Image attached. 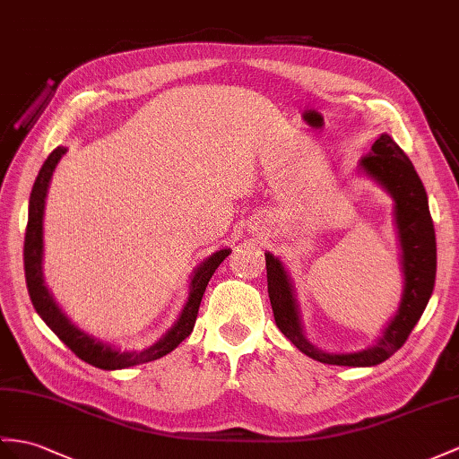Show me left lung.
Masks as SVG:
<instances>
[{"instance_id":"obj_1","label":"left lung","mask_w":459,"mask_h":459,"mask_svg":"<svg viewBox=\"0 0 459 459\" xmlns=\"http://www.w3.org/2000/svg\"><path fill=\"white\" fill-rule=\"evenodd\" d=\"M360 165L366 173L377 178L391 196L395 198V221L399 228V241L403 249V273H405V292L395 319L389 323L384 337L372 349L354 354H329L309 344L301 333L296 299L292 294L288 276L282 263L274 259L271 253L266 259V282L268 298H271L273 314L278 329L294 342L309 359L323 364L337 366H376L395 354L409 339L415 329L424 307H427L434 290L436 278V236L434 223L429 210V198L420 177L405 155V152L382 134L372 152L366 153Z\"/></svg>"}]
</instances>
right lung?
Listing matches in <instances>:
<instances>
[{"label":"right lung","mask_w":459,"mask_h":459,"mask_svg":"<svg viewBox=\"0 0 459 459\" xmlns=\"http://www.w3.org/2000/svg\"><path fill=\"white\" fill-rule=\"evenodd\" d=\"M64 153H65V148H56L48 155V160L44 161L42 169L39 171V177L35 181V186H32V191H30L23 259H25L27 288H29V296H30L32 306H35L37 314L44 319V323H47V325L56 334H58V339L65 346H68L77 359H82L83 362L91 364L95 368H100V370H122V368H128V366L158 360V359H161V356L175 351L177 346L193 333L200 301H203L206 286L210 282L212 274L216 273V268L230 255V249H221V251L214 253L206 263L200 264V268L193 276L191 294H188V301H186L181 317H178L175 327L167 333L160 342H155L153 346H150V349H145L142 352H120V351L110 349V346H107V344L95 342L91 337H87L85 333L75 329L72 323L65 319V316L58 309V306L54 304V299L48 294V290H47V286H44V281H42L40 264H42L44 198H47V188L50 183L52 171L56 169V165H58Z\"/></svg>","instance_id":"right-lung-1"}]
</instances>
